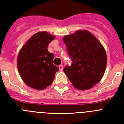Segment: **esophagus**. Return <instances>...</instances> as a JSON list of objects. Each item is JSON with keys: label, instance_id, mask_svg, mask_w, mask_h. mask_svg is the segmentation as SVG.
Segmentation results:
<instances>
[{"label": "esophagus", "instance_id": "obj_1", "mask_svg": "<svg viewBox=\"0 0 124 124\" xmlns=\"http://www.w3.org/2000/svg\"><path fill=\"white\" fill-rule=\"evenodd\" d=\"M59 69H60V71H63V64H61V65L59 66Z\"/></svg>", "mask_w": 124, "mask_h": 124}]
</instances>
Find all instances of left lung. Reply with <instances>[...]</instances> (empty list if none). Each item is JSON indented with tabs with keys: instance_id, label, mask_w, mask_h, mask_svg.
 <instances>
[{
	"instance_id": "8db88e82",
	"label": "left lung",
	"mask_w": 124,
	"mask_h": 124,
	"mask_svg": "<svg viewBox=\"0 0 124 124\" xmlns=\"http://www.w3.org/2000/svg\"><path fill=\"white\" fill-rule=\"evenodd\" d=\"M71 65L63 69L73 86L86 90L99 83L103 77L107 65L106 51L99 40L87 30H78L65 36Z\"/></svg>"
}]
</instances>
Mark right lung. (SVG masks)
I'll use <instances>...</instances> for the list:
<instances>
[{
    "label": "right lung",
    "instance_id": "right-lung-1",
    "mask_svg": "<svg viewBox=\"0 0 124 124\" xmlns=\"http://www.w3.org/2000/svg\"><path fill=\"white\" fill-rule=\"evenodd\" d=\"M54 36L46 31L33 35L20 51L17 67L22 79L32 88L42 90L49 86L59 70L53 64L54 54L48 50V46Z\"/></svg>",
    "mask_w": 124,
    "mask_h": 124
}]
</instances>
